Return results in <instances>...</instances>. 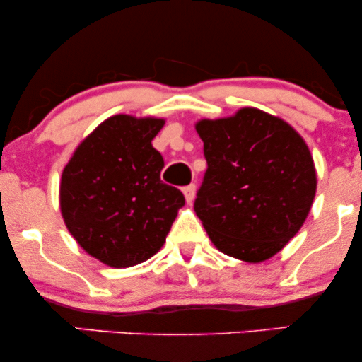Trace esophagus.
<instances>
[{
  "label": "esophagus",
  "mask_w": 362,
  "mask_h": 362,
  "mask_svg": "<svg viewBox=\"0 0 362 362\" xmlns=\"http://www.w3.org/2000/svg\"><path fill=\"white\" fill-rule=\"evenodd\" d=\"M182 192H184L187 202H192L194 201V195H195V185L194 184L185 185L184 189H182Z\"/></svg>",
  "instance_id": "esophagus-1"
}]
</instances>
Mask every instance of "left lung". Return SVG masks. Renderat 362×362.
I'll return each instance as SVG.
<instances>
[{"label":"left lung","mask_w":362,"mask_h":362,"mask_svg":"<svg viewBox=\"0 0 362 362\" xmlns=\"http://www.w3.org/2000/svg\"><path fill=\"white\" fill-rule=\"evenodd\" d=\"M207 170L194 211L211 242L247 262L271 259L300 231L317 192L313 158L284 120L259 109L195 126Z\"/></svg>","instance_id":"8db88e82"}]
</instances>
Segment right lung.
Here are the masks:
<instances>
[{
  "mask_svg": "<svg viewBox=\"0 0 362 362\" xmlns=\"http://www.w3.org/2000/svg\"><path fill=\"white\" fill-rule=\"evenodd\" d=\"M161 119L114 115L78 146L61 178V213L78 243L110 267L148 260L165 243L185 197L160 178L151 141Z\"/></svg>",
  "mask_w": 362,
  "mask_h": 362,
  "instance_id": "1",
  "label": "right lung"
}]
</instances>
